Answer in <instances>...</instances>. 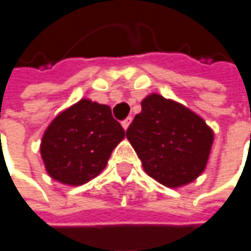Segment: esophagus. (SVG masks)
Masks as SVG:
<instances>
[{
	"mask_svg": "<svg viewBox=\"0 0 251 251\" xmlns=\"http://www.w3.org/2000/svg\"><path fill=\"white\" fill-rule=\"evenodd\" d=\"M132 122V117H126L123 122H122V126H123V129H128V126H129V123Z\"/></svg>",
	"mask_w": 251,
	"mask_h": 251,
	"instance_id": "34e87169",
	"label": "esophagus"
}]
</instances>
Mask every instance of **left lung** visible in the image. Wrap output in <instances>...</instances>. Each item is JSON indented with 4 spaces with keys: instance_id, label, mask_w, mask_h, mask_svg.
Wrapping results in <instances>:
<instances>
[{
    "instance_id": "left-lung-1",
    "label": "left lung",
    "mask_w": 251,
    "mask_h": 251,
    "mask_svg": "<svg viewBox=\"0 0 251 251\" xmlns=\"http://www.w3.org/2000/svg\"><path fill=\"white\" fill-rule=\"evenodd\" d=\"M126 137L144 171L168 187L187 184L205 170L214 138L200 116L156 94L143 100Z\"/></svg>"
}]
</instances>
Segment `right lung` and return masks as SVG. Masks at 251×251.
<instances>
[{"mask_svg":"<svg viewBox=\"0 0 251 251\" xmlns=\"http://www.w3.org/2000/svg\"><path fill=\"white\" fill-rule=\"evenodd\" d=\"M123 137L122 125L108 105L81 100L49 125L41 140V157L51 178L78 186L105 168Z\"/></svg>","mask_w":251,"mask_h":251,"instance_id":"add662e5","label":"right lung"}]
</instances>
